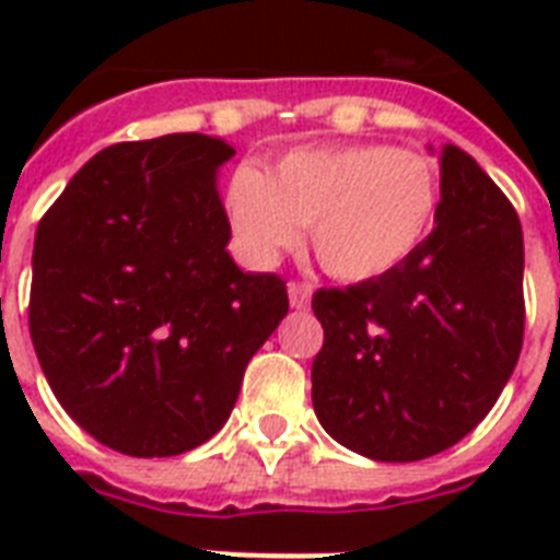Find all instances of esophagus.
Wrapping results in <instances>:
<instances>
[{
  "label": "esophagus",
  "instance_id": "1",
  "mask_svg": "<svg viewBox=\"0 0 560 560\" xmlns=\"http://www.w3.org/2000/svg\"><path fill=\"white\" fill-rule=\"evenodd\" d=\"M288 293H290V305L296 307V311H305V307L311 305L314 288H311V284H305V281H290Z\"/></svg>",
  "mask_w": 560,
  "mask_h": 560
}]
</instances>
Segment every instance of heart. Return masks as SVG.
Wrapping results in <instances>:
<instances>
[{
    "mask_svg": "<svg viewBox=\"0 0 560 560\" xmlns=\"http://www.w3.org/2000/svg\"><path fill=\"white\" fill-rule=\"evenodd\" d=\"M439 174L421 153L389 144H323L284 153L267 174L241 165L226 188L229 220L255 261H272L311 223L325 272L381 279L424 244Z\"/></svg>",
    "mask_w": 560,
    "mask_h": 560,
    "instance_id": "heart-1",
    "label": "heart"
}]
</instances>
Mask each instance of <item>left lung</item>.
I'll use <instances>...</instances> for the list:
<instances>
[{"label": "left lung", "mask_w": 560, "mask_h": 560, "mask_svg": "<svg viewBox=\"0 0 560 560\" xmlns=\"http://www.w3.org/2000/svg\"><path fill=\"white\" fill-rule=\"evenodd\" d=\"M424 244L381 279L314 293L319 424L377 462H418L465 439L523 349V229L474 156L444 144Z\"/></svg>", "instance_id": "left-lung-1"}]
</instances>
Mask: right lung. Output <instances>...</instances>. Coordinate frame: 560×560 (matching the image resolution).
Listing matches in <instances>:
<instances>
[{
    "mask_svg": "<svg viewBox=\"0 0 560 560\" xmlns=\"http://www.w3.org/2000/svg\"><path fill=\"white\" fill-rule=\"evenodd\" d=\"M232 156L202 133L113 144L39 220L28 302L39 366L78 427L127 456L209 442L288 314L284 281L226 253L218 168Z\"/></svg>",
    "mask_w": 560,
    "mask_h": 560,
    "instance_id": "obj_1",
    "label": "right lung"
}]
</instances>
